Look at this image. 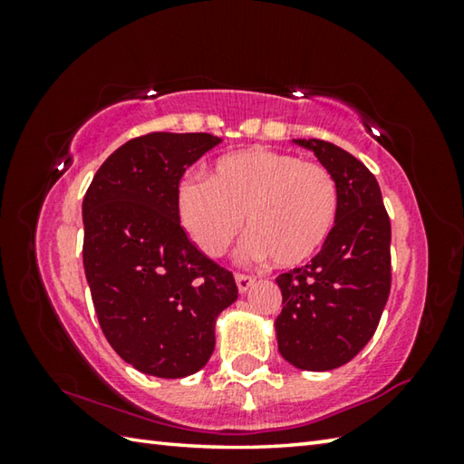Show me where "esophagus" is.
Listing matches in <instances>:
<instances>
[{
  "label": "esophagus",
  "mask_w": 464,
  "mask_h": 464,
  "mask_svg": "<svg viewBox=\"0 0 464 464\" xmlns=\"http://www.w3.org/2000/svg\"><path fill=\"white\" fill-rule=\"evenodd\" d=\"M235 282H237L239 293H247V290L254 286L256 278L254 276H247V274H235Z\"/></svg>",
  "instance_id": "1"
}]
</instances>
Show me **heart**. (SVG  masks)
Masks as SVG:
<instances>
[{
  "label": "heart",
  "instance_id": "b5f03b06",
  "mask_svg": "<svg viewBox=\"0 0 464 464\" xmlns=\"http://www.w3.org/2000/svg\"><path fill=\"white\" fill-rule=\"evenodd\" d=\"M337 210L332 171L266 147L223 155L207 179L188 178L178 186V217L204 254L223 256L246 217L243 254L272 257L280 268H296L319 254Z\"/></svg>",
  "mask_w": 464,
  "mask_h": 464
}]
</instances>
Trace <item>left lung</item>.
<instances>
[{"mask_svg": "<svg viewBox=\"0 0 464 464\" xmlns=\"http://www.w3.org/2000/svg\"><path fill=\"white\" fill-rule=\"evenodd\" d=\"M332 171L340 192L334 231L309 264L276 278L278 352L301 371H334L374 335L391 290V221L362 161L321 139H295Z\"/></svg>", "mask_w": 464, "mask_h": 464, "instance_id": "8db88e82", "label": "left lung"}]
</instances>
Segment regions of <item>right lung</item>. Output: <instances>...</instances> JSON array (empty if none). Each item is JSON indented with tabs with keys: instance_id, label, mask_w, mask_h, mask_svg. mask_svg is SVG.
Instances as JSON below:
<instances>
[{
	"instance_id": "obj_1",
	"label": "right lung",
	"mask_w": 464,
	"mask_h": 464,
	"mask_svg": "<svg viewBox=\"0 0 464 464\" xmlns=\"http://www.w3.org/2000/svg\"><path fill=\"white\" fill-rule=\"evenodd\" d=\"M221 139L149 132L102 163L83 196V268L108 343L160 379L198 372L215 324L237 301L229 270L188 239L178 217L184 171Z\"/></svg>"
}]
</instances>
